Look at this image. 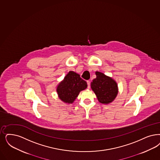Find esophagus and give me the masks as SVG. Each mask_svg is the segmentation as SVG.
<instances>
[{
	"label": "esophagus",
	"mask_w": 160,
	"mask_h": 160,
	"mask_svg": "<svg viewBox=\"0 0 160 160\" xmlns=\"http://www.w3.org/2000/svg\"><path fill=\"white\" fill-rule=\"evenodd\" d=\"M87 83H88V88H90V82L89 80H88L87 81Z\"/></svg>",
	"instance_id": "obj_1"
}]
</instances>
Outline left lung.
I'll return each instance as SVG.
<instances>
[{
    "mask_svg": "<svg viewBox=\"0 0 160 160\" xmlns=\"http://www.w3.org/2000/svg\"><path fill=\"white\" fill-rule=\"evenodd\" d=\"M96 78L91 83V88L102 104H109L116 98L118 88L112 78L106 76L101 72H96Z\"/></svg>",
    "mask_w": 160,
    "mask_h": 160,
    "instance_id": "left-lung-1",
    "label": "left lung"
}]
</instances>
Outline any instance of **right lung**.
<instances>
[{"mask_svg":"<svg viewBox=\"0 0 160 160\" xmlns=\"http://www.w3.org/2000/svg\"><path fill=\"white\" fill-rule=\"evenodd\" d=\"M88 87L86 81L75 72H68L64 80L58 84L57 92L59 98L66 103L71 104L77 98L79 93Z\"/></svg>","mask_w":160,"mask_h":160,"instance_id":"add662e5","label":"right lung"}]
</instances>
